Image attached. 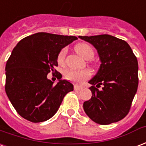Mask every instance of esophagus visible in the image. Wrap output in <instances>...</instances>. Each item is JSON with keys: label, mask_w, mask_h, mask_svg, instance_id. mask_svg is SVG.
Masks as SVG:
<instances>
[{"label": "esophagus", "mask_w": 146, "mask_h": 146, "mask_svg": "<svg viewBox=\"0 0 146 146\" xmlns=\"http://www.w3.org/2000/svg\"><path fill=\"white\" fill-rule=\"evenodd\" d=\"M83 89L81 87H80V86H77V85H75L74 86V90H76V91H80V90H81Z\"/></svg>", "instance_id": "esophagus-1"}]
</instances>
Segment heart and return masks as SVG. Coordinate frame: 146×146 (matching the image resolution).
I'll use <instances>...</instances> for the list:
<instances>
[{
    "instance_id": "b5f03b06",
    "label": "heart",
    "mask_w": 146,
    "mask_h": 146,
    "mask_svg": "<svg viewBox=\"0 0 146 146\" xmlns=\"http://www.w3.org/2000/svg\"><path fill=\"white\" fill-rule=\"evenodd\" d=\"M75 50L77 53L85 59H91L94 56V50L92 48V46L87 44V43L81 42L76 44L75 47ZM66 54V48H62L60 52L58 54L57 57V61L59 64H63L65 61V57ZM65 76L67 79L68 80H70L73 83L76 84H82L84 80H86L87 79L90 77L91 73L89 70H66L64 72Z\"/></svg>"
}]
</instances>
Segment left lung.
<instances>
[{
  "mask_svg": "<svg viewBox=\"0 0 146 146\" xmlns=\"http://www.w3.org/2000/svg\"><path fill=\"white\" fill-rule=\"evenodd\" d=\"M79 38L94 46L101 62L89 81L92 97L84 103V111L100 125L117 122L128 114L137 92L136 56L125 41L110 35Z\"/></svg>",
  "mask_w": 146,
  "mask_h": 146,
  "instance_id": "left-lung-1",
  "label": "left lung"
}]
</instances>
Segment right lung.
<instances>
[{"instance_id": "obj_1", "label": "right lung", "mask_w": 146, "mask_h": 146, "mask_svg": "<svg viewBox=\"0 0 146 146\" xmlns=\"http://www.w3.org/2000/svg\"><path fill=\"white\" fill-rule=\"evenodd\" d=\"M76 39V36L38 32L24 38L14 48L5 67V91L25 119L37 123L51 118L66 94L73 90V84L61 80L55 67L60 50ZM50 71L59 80L56 85L47 78Z\"/></svg>"}]
</instances>
